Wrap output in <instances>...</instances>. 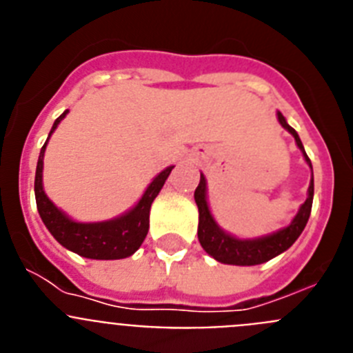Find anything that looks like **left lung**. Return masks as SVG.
Here are the masks:
<instances>
[{
    "instance_id": "obj_1",
    "label": "left lung",
    "mask_w": 353,
    "mask_h": 353,
    "mask_svg": "<svg viewBox=\"0 0 353 353\" xmlns=\"http://www.w3.org/2000/svg\"><path fill=\"white\" fill-rule=\"evenodd\" d=\"M277 118H279V123L292 134L295 141H297V146L302 150L305 161L311 166V161L305 154L304 146H302L301 138L299 134L295 132L293 127H290L286 123L285 117L281 113H277ZM207 182H205V176L201 174L199 179V185L196 187L194 191V199L196 205H198L199 210V224H198V239L199 244L205 251L210 254L212 258H215L221 263L228 265H260L265 263V261L272 260L274 256L281 254L283 251L290 248V245L299 239V235L302 233V230L307 224V219H310L311 207H313V179H311L310 183V194H307V199L304 201V205L301 207L299 214L295 215V219L292 221L290 226H286L281 232L274 233V235L263 236V239L256 240H239L235 236H230L228 233H224L215 221L212 219L210 210H208L207 205Z\"/></svg>"
}]
</instances>
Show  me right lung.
Returning a JSON list of instances; mask_svg holds the SVG:
<instances>
[{
    "label": "right lung",
    "mask_w": 353,
    "mask_h": 353,
    "mask_svg": "<svg viewBox=\"0 0 353 353\" xmlns=\"http://www.w3.org/2000/svg\"><path fill=\"white\" fill-rule=\"evenodd\" d=\"M68 111H65L61 117L56 118L54 125H52L51 136L54 129L58 127L63 117ZM49 139V138H48ZM48 145V141H46ZM46 145L40 150V157L37 162V173H35V198L37 208L42 217L43 224L48 226L51 235L60 242L63 248L77 252L79 256L92 258V260H120L127 258L138 251L139 245L143 244L150 226V207L157 198L159 191L162 189L166 179L170 176L173 166L159 173L155 180L148 185L139 203L121 215L118 219L105 221V223H93L83 224L74 223L68 219L67 215L54 207L51 199L46 196L42 189V168H43V152Z\"/></svg>",
    "instance_id": "1"
}]
</instances>
